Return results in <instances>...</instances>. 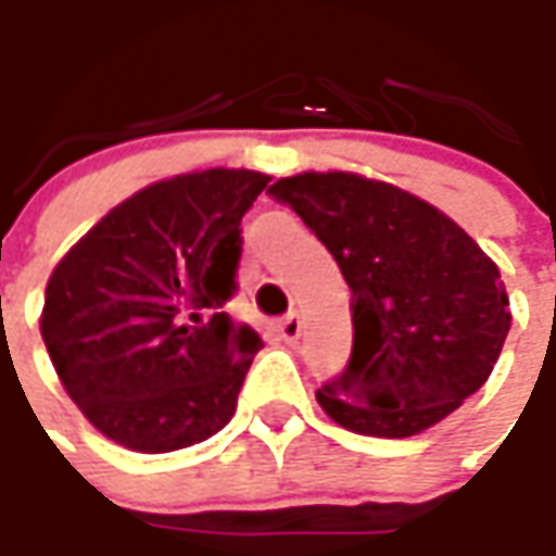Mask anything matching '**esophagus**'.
<instances>
[{"label":"esophagus","mask_w":556,"mask_h":556,"mask_svg":"<svg viewBox=\"0 0 556 556\" xmlns=\"http://www.w3.org/2000/svg\"><path fill=\"white\" fill-rule=\"evenodd\" d=\"M278 333H281V340H285V343H296V340H300V333H303V321H300V315H296V312H290L288 318H281Z\"/></svg>","instance_id":"1"}]
</instances>
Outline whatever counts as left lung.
I'll return each instance as SVG.
<instances>
[{
    "label": "left lung",
    "instance_id": "1",
    "mask_svg": "<svg viewBox=\"0 0 556 556\" xmlns=\"http://www.w3.org/2000/svg\"><path fill=\"white\" fill-rule=\"evenodd\" d=\"M331 250L353 290V358L315 399L362 437L430 430L502 355L510 300L482 247L433 203L358 173H296L268 188Z\"/></svg>",
    "mask_w": 556,
    "mask_h": 556
}]
</instances>
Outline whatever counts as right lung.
Wrapping results in <instances>:
<instances>
[{
	"mask_svg": "<svg viewBox=\"0 0 556 556\" xmlns=\"http://www.w3.org/2000/svg\"><path fill=\"white\" fill-rule=\"evenodd\" d=\"M268 179L213 166L144 185L58 260L39 331L61 387L101 437L163 455L231 420L263 340L223 306L241 219Z\"/></svg>",
	"mask_w": 556,
	"mask_h": 556,
	"instance_id": "add662e5",
	"label": "right lung"
}]
</instances>
